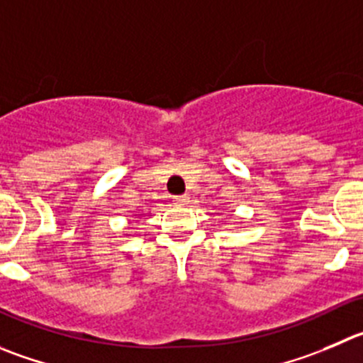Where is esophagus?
<instances>
[{"mask_svg": "<svg viewBox=\"0 0 363 363\" xmlns=\"http://www.w3.org/2000/svg\"><path fill=\"white\" fill-rule=\"evenodd\" d=\"M187 203H189L187 196H176L174 198V205H178V206H184V205H187Z\"/></svg>", "mask_w": 363, "mask_h": 363, "instance_id": "1", "label": "esophagus"}]
</instances>
